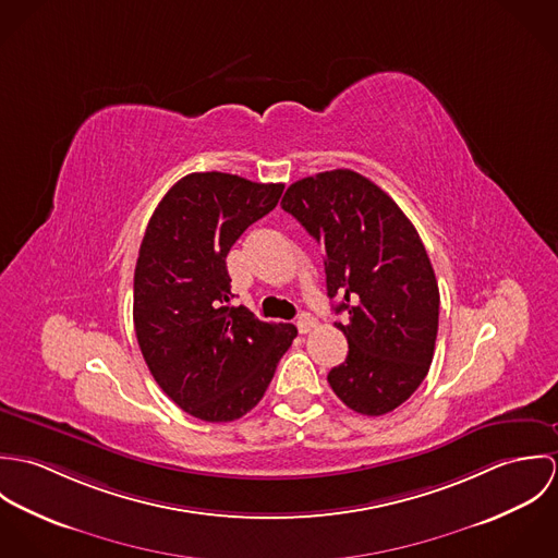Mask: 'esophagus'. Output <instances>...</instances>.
<instances>
[{
  "instance_id": "esophagus-1",
  "label": "esophagus",
  "mask_w": 558,
  "mask_h": 558,
  "mask_svg": "<svg viewBox=\"0 0 558 558\" xmlns=\"http://www.w3.org/2000/svg\"><path fill=\"white\" fill-rule=\"evenodd\" d=\"M296 328H299V332H301V335H307L310 330H314V328H316V318H314V316H310V314H301L299 319H296Z\"/></svg>"
}]
</instances>
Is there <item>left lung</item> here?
I'll return each mask as SVG.
<instances>
[{"instance_id":"obj_1","label":"left lung","mask_w":558,"mask_h":558,"mask_svg":"<svg viewBox=\"0 0 558 558\" xmlns=\"http://www.w3.org/2000/svg\"><path fill=\"white\" fill-rule=\"evenodd\" d=\"M281 208L324 246L326 292L348 314L337 322L348 356L328 372L330 389L367 416L396 410L425 380L438 332V283L414 226L352 169L294 182Z\"/></svg>"}]
</instances>
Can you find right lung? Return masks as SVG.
<instances>
[{"instance_id": "obj_1", "label": "right lung", "mask_w": 558, "mask_h": 558, "mask_svg": "<svg viewBox=\"0 0 558 558\" xmlns=\"http://www.w3.org/2000/svg\"><path fill=\"white\" fill-rule=\"evenodd\" d=\"M283 184L199 171L160 199L140 246L133 319L150 374L184 412L228 423L264 398L294 324H270L232 307L226 257L268 215Z\"/></svg>"}]
</instances>
